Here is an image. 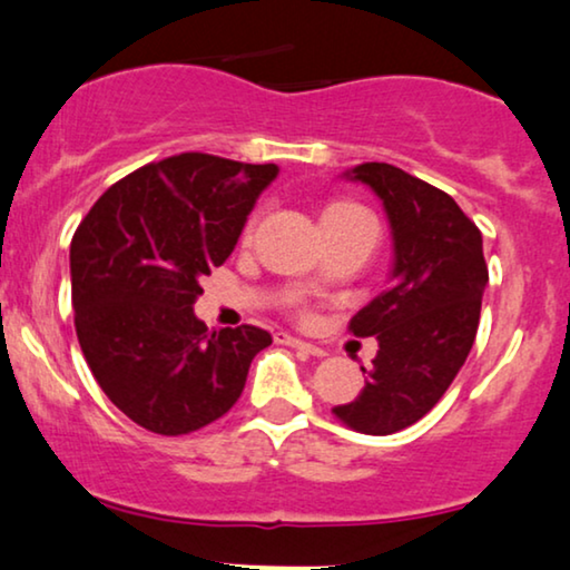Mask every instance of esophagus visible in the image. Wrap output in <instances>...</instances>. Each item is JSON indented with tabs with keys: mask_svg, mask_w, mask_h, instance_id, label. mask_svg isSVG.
Segmentation results:
<instances>
[{
	"mask_svg": "<svg viewBox=\"0 0 570 570\" xmlns=\"http://www.w3.org/2000/svg\"><path fill=\"white\" fill-rule=\"evenodd\" d=\"M276 344L302 348V352H307V354H313V356H325V352H323L321 346H315V344H309V341H302L297 336H292V333H276Z\"/></svg>",
	"mask_w": 570,
	"mask_h": 570,
	"instance_id": "obj_1",
	"label": "esophagus"
}]
</instances>
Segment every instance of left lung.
Returning a JSON list of instances; mask_svg holds the SVG:
<instances>
[{
    "mask_svg": "<svg viewBox=\"0 0 570 570\" xmlns=\"http://www.w3.org/2000/svg\"><path fill=\"white\" fill-rule=\"evenodd\" d=\"M381 197L393 237L391 284L352 317L354 336H375L364 389L333 406L346 428L393 435L420 422L464 367L480 325L488 263L482 234L451 195L391 164L344 174Z\"/></svg>",
    "mask_w": 570,
    "mask_h": 570,
    "instance_id": "left-lung-1",
    "label": "left lung"
}]
</instances>
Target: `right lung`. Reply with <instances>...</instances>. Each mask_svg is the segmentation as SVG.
Listing matches in <instances>:
<instances>
[{
  "label": "right lung",
  "mask_w": 570,
  "mask_h": 570,
  "mask_svg": "<svg viewBox=\"0 0 570 570\" xmlns=\"http://www.w3.org/2000/svg\"><path fill=\"white\" fill-rule=\"evenodd\" d=\"M276 164L179 154L111 185L70 245L75 331L111 404L158 435H187L237 404L249 362L271 346L255 325L208 333L193 313L237 245Z\"/></svg>",
  "instance_id": "add662e5"
}]
</instances>
